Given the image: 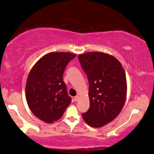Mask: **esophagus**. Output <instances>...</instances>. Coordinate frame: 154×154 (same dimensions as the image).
<instances>
[{
    "label": "esophagus",
    "instance_id": "1",
    "mask_svg": "<svg viewBox=\"0 0 154 154\" xmlns=\"http://www.w3.org/2000/svg\"><path fill=\"white\" fill-rule=\"evenodd\" d=\"M79 96H75L74 97V100H75V101H78V100H79Z\"/></svg>",
    "mask_w": 154,
    "mask_h": 154
}]
</instances>
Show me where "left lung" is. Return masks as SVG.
Returning <instances> with one entry per match:
<instances>
[{"instance_id": "obj_1", "label": "left lung", "mask_w": 154, "mask_h": 154, "mask_svg": "<svg viewBox=\"0 0 154 154\" xmlns=\"http://www.w3.org/2000/svg\"><path fill=\"white\" fill-rule=\"evenodd\" d=\"M79 60L88 79L90 106L82 117L92 127H101L116 118L125 105L127 80L118 59L103 52H87Z\"/></svg>"}]
</instances>
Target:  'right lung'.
<instances>
[{
    "instance_id": "obj_1",
    "label": "right lung",
    "mask_w": 154,
    "mask_h": 154,
    "mask_svg": "<svg viewBox=\"0 0 154 154\" xmlns=\"http://www.w3.org/2000/svg\"><path fill=\"white\" fill-rule=\"evenodd\" d=\"M75 56L69 52L47 54L31 69L26 100L32 112L42 121L52 123L60 119L72 102L63 76L66 66Z\"/></svg>"
}]
</instances>
